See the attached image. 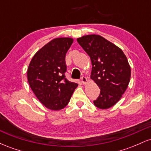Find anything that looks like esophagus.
Listing matches in <instances>:
<instances>
[{"instance_id": "1", "label": "esophagus", "mask_w": 151, "mask_h": 151, "mask_svg": "<svg viewBox=\"0 0 151 151\" xmlns=\"http://www.w3.org/2000/svg\"><path fill=\"white\" fill-rule=\"evenodd\" d=\"M87 78H86V77H84V76H82L81 78V83H82L83 84H86V82H87Z\"/></svg>"}]
</instances>
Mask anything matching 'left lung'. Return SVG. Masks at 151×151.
I'll return each mask as SVG.
<instances>
[{"instance_id": "obj_1", "label": "left lung", "mask_w": 151, "mask_h": 151, "mask_svg": "<svg viewBox=\"0 0 151 151\" xmlns=\"http://www.w3.org/2000/svg\"><path fill=\"white\" fill-rule=\"evenodd\" d=\"M90 57L92 65L91 79L100 88L93 104L106 109L115 105L125 92L131 78V67L120 48L97 35H89L77 40Z\"/></svg>"}]
</instances>
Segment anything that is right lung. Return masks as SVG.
<instances>
[{
    "instance_id": "obj_1",
    "label": "right lung",
    "mask_w": 151,
    "mask_h": 151,
    "mask_svg": "<svg viewBox=\"0 0 151 151\" xmlns=\"http://www.w3.org/2000/svg\"><path fill=\"white\" fill-rule=\"evenodd\" d=\"M73 39L52 40L38 50L27 69V80L31 89L46 108L58 111L68 104L78 84L65 78L66 53Z\"/></svg>"
}]
</instances>
